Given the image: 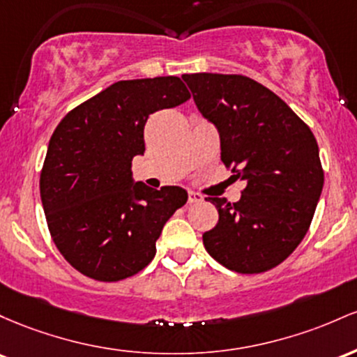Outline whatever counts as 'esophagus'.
<instances>
[{
	"label": "esophagus",
	"instance_id": "esophagus-1",
	"mask_svg": "<svg viewBox=\"0 0 357 357\" xmlns=\"http://www.w3.org/2000/svg\"><path fill=\"white\" fill-rule=\"evenodd\" d=\"M204 197L200 194H197V192H189V204H197V202H200V200H202Z\"/></svg>",
	"mask_w": 357,
	"mask_h": 357
}]
</instances>
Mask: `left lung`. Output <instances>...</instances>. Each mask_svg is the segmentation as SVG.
I'll return each instance as SVG.
<instances>
[{
	"label": "left lung",
	"mask_w": 357,
	"mask_h": 357,
	"mask_svg": "<svg viewBox=\"0 0 357 357\" xmlns=\"http://www.w3.org/2000/svg\"><path fill=\"white\" fill-rule=\"evenodd\" d=\"M182 79L218 128L224 165L246 182L238 202L209 197L219 221L202 234L204 246L236 273L271 270L294 253L314 218L324 187L317 139L283 99L246 75Z\"/></svg>",
	"instance_id": "8db88e82"
}]
</instances>
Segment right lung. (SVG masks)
Segmentation results:
<instances>
[{"instance_id":"right-lung-1","label":"right lung","mask_w":357,"mask_h":357,"mask_svg":"<svg viewBox=\"0 0 357 357\" xmlns=\"http://www.w3.org/2000/svg\"><path fill=\"white\" fill-rule=\"evenodd\" d=\"M190 99L175 75L114 82L63 116L40 172V197L60 255L79 273L119 282L150 265L157 239L187 202L182 187L133 185L148 116Z\"/></svg>"}]
</instances>
